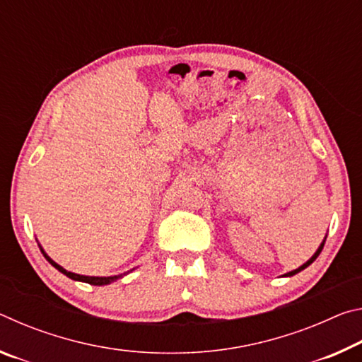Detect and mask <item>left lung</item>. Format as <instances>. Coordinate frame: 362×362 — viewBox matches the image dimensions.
I'll return each instance as SVG.
<instances>
[{"mask_svg":"<svg viewBox=\"0 0 362 362\" xmlns=\"http://www.w3.org/2000/svg\"><path fill=\"white\" fill-rule=\"evenodd\" d=\"M326 238H327V235L326 236H324V240H322V243L320 244V247H317L316 249V252L313 254V255H311V259H308V260H306L305 263H303V265H300L298 268H296V269H292V272H289V273H286V274H283V276H293V274H297V273H300V272H302V269H305L306 267H310L311 265V263H313L316 259H317V255H320L321 254V250H322V247H324V243H326Z\"/></svg>","mask_w":362,"mask_h":362,"instance_id":"8db88e82","label":"left lung"}]
</instances>
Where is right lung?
<instances>
[{"label":"right lung","instance_id":"1","mask_svg":"<svg viewBox=\"0 0 362 362\" xmlns=\"http://www.w3.org/2000/svg\"><path fill=\"white\" fill-rule=\"evenodd\" d=\"M38 246H40V249H41V252H42V255H45V259L51 263V265L56 268V269H59L60 273H64L65 276H69L70 279H73V281H79V283H88V284H93V286H107V284H112V283H115V281H118V279H121L122 276H126L127 273H131L132 269H129V272H126V273H122V274H116V276H84V274H76V273H71V272H69V269H65L64 267H60L59 263H56L54 262L51 257H49L46 252H45V249L41 247V244L38 243Z\"/></svg>","mask_w":362,"mask_h":362}]
</instances>
